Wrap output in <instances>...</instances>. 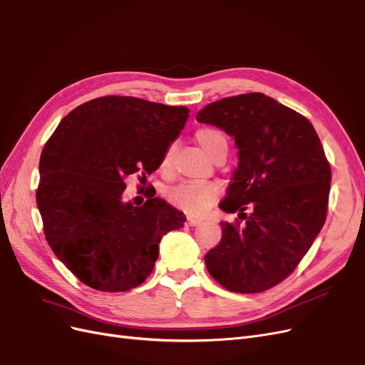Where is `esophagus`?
Instances as JSON below:
<instances>
[{"label": "esophagus", "instance_id": "esophagus-1", "mask_svg": "<svg viewBox=\"0 0 365 365\" xmlns=\"http://www.w3.org/2000/svg\"><path fill=\"white\" fill-rule=\"evenodd\" d=\"M198 225H202V220L194 218V217H187V218H186V226L194 227V226H198Z\"/></svg>", "mask_w": 365, "mask_h": 365}]
</instances>
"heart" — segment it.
<instances>
[{"label":"heart","mask_w":365,"mask_h":365,"mask_svg":"<svg viewBox=\"0 0 365 365\" xmlns=\"http://www.w3.org/2000/svg\"><path fill=\"white\" fill-rule=\"evenodd\" d=\"M195 143L203 150L205 155L210 159H215L220 153L227 151V140L220 130L214 127H202L195 132ZM173 150L167 148L160 159V168L170 170ZM221 187L215 183H194L187 182L174 187H170L165 197L167 202L183 210L185 214L200 217L206 214L220 198Z\"/></svg>","instance_id":"b5f03b06"}]
</instances>
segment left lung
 <instances>
[{"instance_id": "left-lung-1", "label": "left lung", "mask_w": 365, "mask_h": 365, "mask_svg": "<svg viewBox=\"0 0 365 365\" xmlns=\"http://www.w3.org/2000/svg\"><path fill=\"white\" fill-rule=\"evenodd\" d=\"M197 121L221 127L240 148L220 203L240 215L220 222L221 241L205 256L207 272L233 292L267 291L297 268L326 221L332 171L320 138L308 118L261 92L210 103Z\"/></svg>"}]
</instances>
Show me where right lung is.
<instances>
[{
  "instance_id": "right-lung-1",
  "label": "right lung",
  "mask_w": 365,
  "mask_h": 365,
  "mask_svg": "<svg viewBox=\"0 0 365 365\" xmlns=\"http://www.w3.org/2000/svg\"><path fill=\"white\" fill-rule=\"evenodd\" d=\"M190 109L106 96L58 123L39 160L36 203L45 240L85 285L106 292L136 288L150 276L163 235L185 215L155 192L124 203L125 179H145L183 128Z\"/></svg>"
}]
</instances>
